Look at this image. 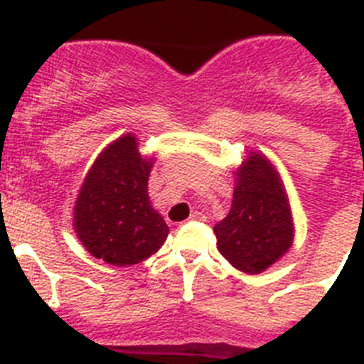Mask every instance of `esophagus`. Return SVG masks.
Here are the masks:
<instances>
[{
    "label": "esophagus",
    "instance_id": "obj_1",
    "mask_svg": "<svg viewBox=\"0 0 364 364\" xmlns=\"http://www.w3.org/2000/svg\"><path fill=\"white\" fill-rule=\"evenodd\" d=\"M190 221H206V215L201 212H192L190 214Z\"/></svg>",
    "mask_w": 364,
    "mask_h": 364
}]
</instances>
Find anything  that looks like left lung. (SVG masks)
I'll use <instances>...</instances> for the list:
<instances>
[{"instance_id": "left-lung-1", "label": "left lung", "mask_w": 364, "mask_h": 364, "mask_svg": "<svg viewBox=\"0 0 364 364\" xmlns=\"http://www.w3.org/2000/svg\"><path fill=\"white\" fill-rule=\"evenodd\" d=\"M218 248L232 267L259 274L292 245V214L283 185L263 156H250L237 170L228 215L214 227Z\"/></svg>"}]
</instances>
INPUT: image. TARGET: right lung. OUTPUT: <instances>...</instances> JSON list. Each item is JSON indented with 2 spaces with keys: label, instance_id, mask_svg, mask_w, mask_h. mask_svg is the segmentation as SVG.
Wrapping results in <instances>:
<instances>
[{
  "label": "right lung",
  "instance_id": "1",
  "mask_svg": "<svg viewBox=\"0 0 364 364\" xmlns=\"http://www.w3.org/2000/svg\"><path fill=\"white\" fill-rule=\"evenodd\" d=\"M150 168L130 134L96 159L74 210L77 237L94 257L130 267L165 243L168 227L149 199Z\"/></svg>",
  "mask_w": 364,
  "mask_h": 364
}]
</instances>
